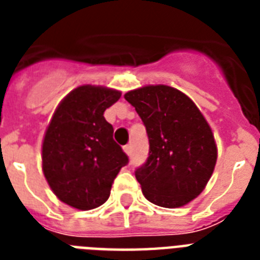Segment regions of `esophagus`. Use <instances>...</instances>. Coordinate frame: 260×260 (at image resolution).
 Returning <instances> with one entry per match:
<instances>
[{
  "instance_id": "esophagus-1",
  "label": "esophagus",
  "mask_w": 260,
  "mask_h": 260,
  "mask_svg": "<svg viewBox=\"0 0 260 260\" xmlns=\"http://www.w3.org/2000/svg\"><path fill=\"white\" fill-rule=\"evenodd\" d=\"M124 151H125L126 155H131L132 154V146H131V144H126V146H124Z\"/></svg>"
}]
</instances>
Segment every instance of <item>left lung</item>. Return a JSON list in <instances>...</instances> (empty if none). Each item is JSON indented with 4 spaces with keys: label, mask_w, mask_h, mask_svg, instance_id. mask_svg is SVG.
<instances>
[{
    "label": "left lung",
    "mask_w": 260,
    "mask_h": 260,
    "mask_svg": "<svg viewBox=\"0 0 260 260\" xmlns=\"http://www.w3.org/2000/svg\"><path fill=\"white\" fill-rule=\"evenodd\" d=\"M124 97L148 136V158L135 171L143 194L163 208L183 206L204 190L216 166L209 124L187 95L170 86H146Z\"/></svg>",
    "instance_id": "left-lung-1"
}]
</instances>
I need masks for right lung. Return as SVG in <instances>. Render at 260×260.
I'll return each mask as SVG.
<instances>
[{
  "label": "right lung",
  "instance_id": "obj_1",
  "mask_svg": "<svg viewBox=\"0 0 260 260\" xmlns=\"http://www.w3.org/2000/svg\"><path fill=\"white\" fill-rule=\"evenodd\" d=\"M120 97L117 90L79 86L55 110L43 142V171L67 205L81 210L102 205L120 169L129 162L104 117Z\"/></svg>",
  "mask_w": 260,
  "mask_h": 260
}]
</instances>
